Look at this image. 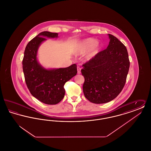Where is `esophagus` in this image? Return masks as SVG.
I'll use <instances>...</instances> for the list:
<instances>
[{
    "label": "esophagus",
    "instance_id": "34e87169",
    "mask_svg": "<svg viewBox=\"0 0 151 151\" xmlns=\"http://www.w3.org/2000/svg\"><path fill=\"white\" fill-rule=\"evenodd\" d=\"M77 70H78V73L80 74L81 73V68L79 66L77 67Z\"/></svg>",
    "mask_w": 151,
    "mask_h": 151
}]
</instances>
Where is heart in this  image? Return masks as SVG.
Returning a JSON list of instances; mask_svg holds the SVG:
<instances>
[{
  "mask_svg": "<svg viewBox=\"0 0 151 151\" xmlns=\"http://www.w3.org/2000/svg\"><path fill=\"white\" fill-rule=\"evenodd\" d=\"M101 48L100 44L96 39L88 38L81 41L76 45L74 50V53L76 55H81L91 49L86 56V60H89L97 54Z\"/></svg>",
  "mask_w": 151,
  "mask_h": 151,
  "instance_id": "b5f03b06",
  "label": "heart"
}]
</instances>
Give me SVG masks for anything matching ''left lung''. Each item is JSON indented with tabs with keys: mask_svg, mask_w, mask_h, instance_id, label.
I'll return each instance as SVG.
<instances>
[{
	"mask_svg": "<svg viewBox=\"0 0 151 151\" xmlns=\"http://www.w3.org/2000/svg\"><path fill=\"white\" fill-rule=\"evenodd\" d=\"M108 47L100 51L83 65L84 77L83 93L94 104H104L114 100L125 85L129 67L126 46L115 36L109 34Z\"/></svg>",
	"mask_w": 151,
	"mask_h": 151,
	"instance_id": "left-lung-1",
	"label": "left lung"
}]
</instances>
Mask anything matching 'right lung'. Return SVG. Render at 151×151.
<instances>
[{
	"mask_svg": "<svg viewBox=\"0 0 151 151\" xmlns=\"http://www.w3.org/2000/svg\"><path fill=\"white\" fill-rule=\"evenodd\" d=\"M57 33L45 31L27 44L22 59V69L26 84L30 93L37 100L47 105H55L65 96V83L77 73V65L46 70L40 65L37 53L40 44L48 38L58 37Z\"/></svg>",
	"mask_w": 151,
	"mask_h": 151,
	"instance_id": "obj_1",
	"label": "right lung"
}]
</instances>
